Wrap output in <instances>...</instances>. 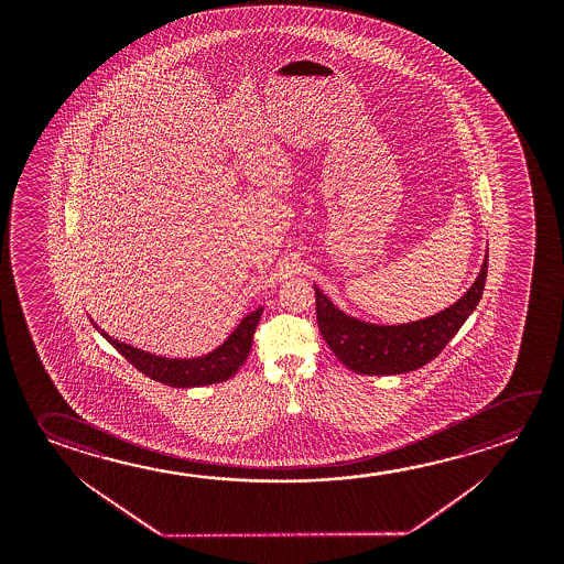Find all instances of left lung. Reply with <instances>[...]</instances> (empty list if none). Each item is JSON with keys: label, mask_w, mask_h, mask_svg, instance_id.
<instances>
[{"label": "left lung", "mask_w": 564, "mask_h": 564, "mask_svg": "<svg viewBox=\"0 0 564 564\" xmlns=\"http://www.w3.org/2000/svg\"><path fill=\"white\" fill-rule=\"evenodd\" d=\"M488 275V251L480 273L464 295L441 313L403 324H373L344 313L314 285L316 321L334 356L364 376H398L419 370L453 340L480 303Z\"/></svg>", "instance_id": "left-lung-1"}]
</instances>
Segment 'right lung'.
<instances>
[{
    "label": "right lung",
    "mask_w": 564,
    "mask_h": 564,
    "mask_svg": "<svg viewBox=\"0 0 564 564\" xmlns=\"http://www.w3.org/2000/svg\"><path fill=\"white\" fill-rule=\"evenodd\" d=\"M261 313H263V306H259L253 313L246 314L240 324L231 330L230 336L218 348H214L213 351H208L204 356H196V358L158 356V354L141 350L131 344L113 338L94 323L93 318H90V323L116 350L120 351L126 360L130 361L135 370L145 373L148 378L155 379L159 383H165L171 388H200V386L226 381L240 370L241 364L250 354L253 333H256Z\"/></svg>",
    "instance_id": "add662e5"
}]
</instances>
